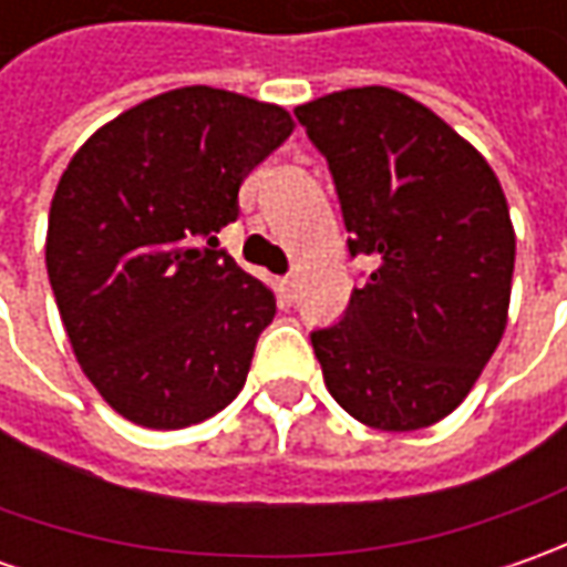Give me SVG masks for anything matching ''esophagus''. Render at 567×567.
Masks as SVG:
<instances>
[{"label": "esophagus", "instance_id": "obj_1", "mask_svg": "<svg viewBox=\"0 0 567 567\" xmlns=\"http://www.w3.org/2000/svg\"><path fill=\"white\" fill-rule=\"evenodd\" d=\"M280 299H284V302H293V299H296V277H293V274L280 277Z\"/></svg>", "mask_w": 567, "mask_h": 567}]
</instances>
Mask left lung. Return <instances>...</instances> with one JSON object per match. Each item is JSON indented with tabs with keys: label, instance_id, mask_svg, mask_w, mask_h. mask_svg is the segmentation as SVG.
<instances>
[{
	"label": "left lung",
	"instance_id": "1",
	"mask_svg": "<svg viewBox=\"0 0 567 567\" xmlns=\"http://www.w3.org/2000/svg\"><path fill=\"white\" fill-rule=\"evenodd\" d=\"M328 161L350 255L375 268L312 350L360 423L413 432L445 420L508 321L514 229L483 154L423 103L350 87L296 106Z\"/></svg>",
	"mask_w": 567,
	"mask_h": 567
}]
</instances>
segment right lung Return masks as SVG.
Segmentation results:
<instances>
[{"label": "right lung", "mask_w": 567, "mask_h": 567, "mask_svg": "<svg viewBox=\"0 0 567 567\" xmlns=\"http://www.w3.org/2000/svg\"><path fill=\"white\" fill-rule=\"evenodd\" d=\"M284 106L179 87L106 122L55 186L47 274L84 375L147 429H186L246 384L277 299L217 233L290 138Z\"/></svg>", "instance_id": "add662e5"}]
</instances>
